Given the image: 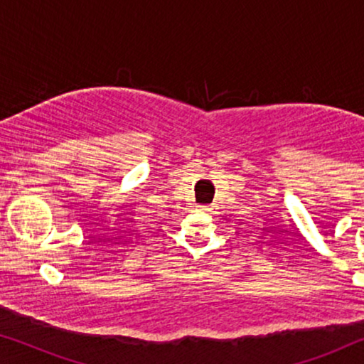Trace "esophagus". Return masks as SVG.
<instances>
[{"mask_svg":"<svg viewBox=\"0 0 364 364\" xmlns=\"http://www.w3.org/2000/svg\"><path fill=\"white\" fill-rule=\"evenodd\" d=\"M198 210H200V212H212L213 208L210 205H198Z\"/></svg>","mask_w":364,"mask_h":364,"instance_id":"esophagus-1","label":"esophagus"}]
</instances>
